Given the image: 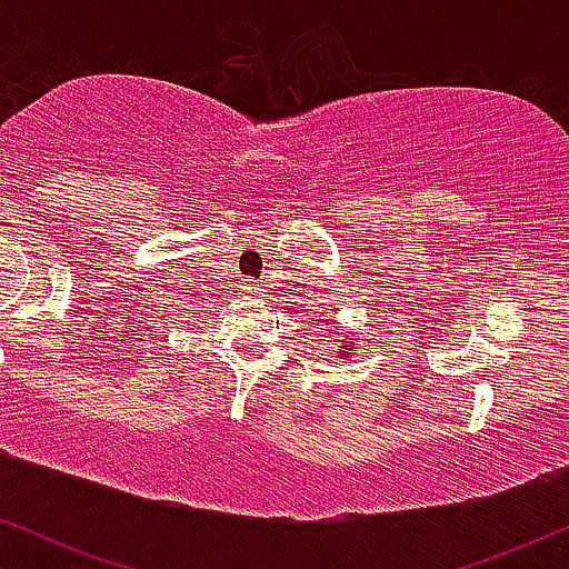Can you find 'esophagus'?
Instances as JSON below:
<instances>
[{"label": "esophagus", "mask_w": 569, "mask_h": 569, "mask_svg": "<svg viewBox=\"0 0 569 569\" xmlns=\"http://www.w3.org/2000/svg\"><path fill=\"white\" fill-rule=\"evenodd\" d=\"M246 289H251V291H262V286H259V283H251V280H248Z\"/></svg>", "instance_id": "34e87169"}]
</instances>
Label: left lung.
<instances>
[{
	"instance_id": "obj_1",
	"label": "left lung",
	"mask_w": 569,
	"mask_h": 569,
	"mask_svg": "<svg viewBox=\"0 0 569 569\" xmlns=\"http://www.w3.org/2000/svg\"><path fill=\"white\" fill-rule=\"evenodd\" d=\"M352 348V345H342V352H348Z\"/></svg>"
}]
</instances>
